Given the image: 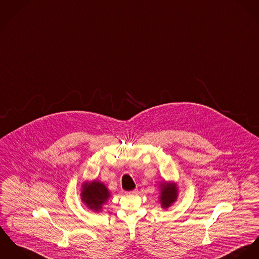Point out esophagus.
I'll return each mask as SVG.
<instances>
[{"label":"esophagus","instance_id":"obj_1","mask_svg":"<svg viewBox=\"0 0 259 259\" xmlns=\"http://www.w3.org/2000/svg\"><path fill=\"white\" fill-rule=\"evenodd\" d=\"M138 193V190L137 189H135V190H133V191H130V192H126V194H128V195H136Z\"/></svg>","mask_w":259,"mask_h":259}]
</instances>
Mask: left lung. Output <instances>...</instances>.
<instances>
[{
    "mask_svg": "<svg viewBox=\"0 0 259 259\" xmlns=\"http://www.w3.org/2000/svg\"><path fill=\"white\" fill-rule=\"evenodd\" d=\"M159 202L161 208L168 209L170 208L178 198V185L173 181H163L159 184Z\"/></svg>",
    "mask_w": 259,
    "mask_h": 259,
    "instance_id": "obj_1",
    "label": "left lung"
}]
</instances>
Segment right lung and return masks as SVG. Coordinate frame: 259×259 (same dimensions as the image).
<instances>
[{"mask_svg": "<svg viewBox=\"0 0 259 259\" xmlns=\"http://www.w3.org/2000/svg\"><path fill=\"white\" fill-rule=\"evenodd\" d=\"M81 201L85 206L93 212H101L103 205L107 203L111 197V193L106 185L98 180L85 181L81 189Z\"/></svg>", "mask_w": 259, "mask_h": 259, "instance_id": "right-lung-1", "label": "right lung"}]
</instances>
